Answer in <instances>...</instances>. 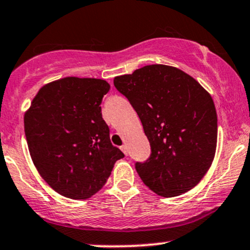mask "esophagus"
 <instances>
[{
  "mask_svg": "<svg viewBox=\"0 0 250 250\" xmlns=\"http://www.w3.org/2000/svg\"><path fill=\"white\" fill-rule=\"evenodd\" d=\"M120 148H122V151L125 153V155H127V148H126V145H122Z\"/></svg>",
  "mask_w": 250,
  "mask_h": 250,
  "instance_id": "esophagus-1",
  "label": "esophagus"
}]
</instances>
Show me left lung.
<instances>
[{"label": "left lung", "mask_w": 250, "mask_h": 250, "mask_svg": "<svg viewBox=\"0 0 250 250\" xmlns=\"http://www.w3.org/2000/svg\"><path fill=\"white\" fill-rule=\"evenodd\" d=\"M114 86L138 114L151 155L136 163L139 177L163 197L197 186L211 167L217 144V114L208 92L186 72L148 64L116 77Z\"/></svg>", "instance_id": "left-lung-1"}]
</instances>
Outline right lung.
Returning a JSON list of instances; mask_svg holds the SVG:
<instances>
[{
  "instance_id": "right-lung-1",
  "label": "right lung",
  "mask_w": 250,
  "mask_h": 250,
  "mask_svg": "<svg viewBox=\"0 0 250 250\" xmlns=\"http://www.w3.org/2000/svg\"><path fill=\"white\" fill-rule=\"evenodd\" d=\"M105 80L67 77L39 89L24 114L35 167L48 186L72 200H87L105 186L124 153L113 146L103 119Z\"/></svg>"
}]
</instances>
